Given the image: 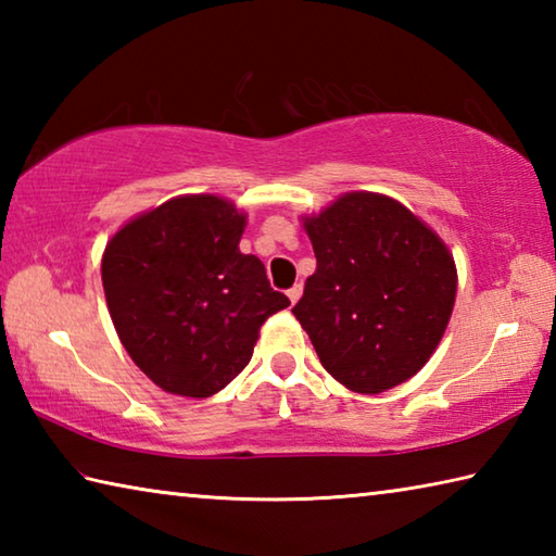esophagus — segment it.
I'll return each instance as SVG.
<instances>
[{"mask_svg":"<svg viewBox=\"0 0 556 556\" xmlns=\"http://www.w3.org/2000/svg\"><path fill=\"white\" fill-rule=\"evenodd\" d=\"M287 296H289L291 304H296L299 296H301V285H294V287H291V289L287 291Z\"/></svg>","mask_w":556,"mask_h":556,"instance_id":"esophagus-1","label":"esophagus"}]
</instances>
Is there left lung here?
<instances>
[{"mask_svg":"<svg viewBox=\"0 0 556 556\" xmlns=\"http://www.w3.org/2000/svg\"><path fill=\"white\" fill-rule=\"evenodd\" d=\"M304 228L316 271L291 314L324 368L363 394L417 375L454 308L446 244L402 203L365 191L341 195Z\"/></svg>","mask_w":556,"mask_h":556,"instance_id":"1","label":"left lung"}]
</instances>
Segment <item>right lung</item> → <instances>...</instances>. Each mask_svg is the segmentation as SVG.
Instances as JSON below:
<instances>
[{
  "instance_id": "right-lung-1",
  "label": "right lung",
  "mask_w": 556,
  "mask_h": 556,
  "mask_svg": "<svg viewBox=\"0 0 556 556\" xmlns=\"http://www.w3.org/2000/svg\"><path fill=\"white\" fill-rule=\"evenodd\" d=\"M244 215L218 195H181L108 242L102 287L117 336L159 388L211 397L250 363L260 326L289 306L242 255Z\"/></svg>"
}]
</instances>
